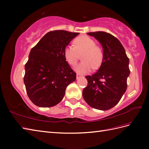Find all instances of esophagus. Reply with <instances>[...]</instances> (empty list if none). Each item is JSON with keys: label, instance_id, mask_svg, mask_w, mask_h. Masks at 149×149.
Instances as JSON below:
<instances>
[{"label": "esophagus", "instance_id": "obj_1", "mask_svg": "<svg viewBox=\"0 0 149 149\" xmlns=\"http://www.w3.org/2000/svg\"><path fill=\"white\" fill-rule=\"evenodd\" d=\"M81 76H82V75L81 74H77V75H76V77H77V79H79Z\"/></svg>", "mask_w": 149, "mask_h": 149}]
</instances>
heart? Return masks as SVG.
Here are the masks:
<instances>
[{
  "label": "heart",
  "mask_w": 149,
  "mask_h": 149,
  "mask_svg": "<svg viewBox=\"0 0 149 149\" xmlns=\"http://www.w3.org/2000/svg\"><path fill=\"white\" fill-rule=\"evenodd\" d=\"M74 46L68 45L64 50L66 61L71 65L76 64L79 54H82V60L75 66V70L80 74H86L91 70L97 69L103 61L104 52L102 48L95 45V42L90 37L80 36L74 40Z\"/></svg>",
  "instance_id": "obj_1"
}]
</instances>
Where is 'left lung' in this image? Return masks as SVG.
Returning <instances> with one entry per match:
<instances>
[{
    "label": "left lung",
    "instance_id": "obj_1",
    "mask_svg": "<svg viewBox=\"0 0 149 149\" xmlns=\"http://www.w3.org/2000/svg\"><path fill=\"white\" fill-rule=\"evenodd\" d=\"M87 34L100 43L104 58L98 71L86 76L88 85L83 96L93 108L108 110L118 103L127 90L129 59L122 43L112 34L103 31Z\"/></svg>",
    "mask_w": 149,
    "mask_h": 149
}]
</instances>
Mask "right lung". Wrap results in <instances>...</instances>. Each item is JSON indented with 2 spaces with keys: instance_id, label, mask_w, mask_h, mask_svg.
Wrapping results in <instances>:
<instances>
[{
  "instance_id": "obj_1",
  "label": "right lung",
  "mask_w": 149,
  "mask_h": 149,
  "mask_svg": "<svg viewBox=\"0 0 149 149\" xmlns=\"http://www.w3.org/2000/svg\"><path fill=\"white\" fill-rule=\"evenodd\" d=\"M79 33L56 30L47 33L31 49L25 65L27 94L36 106L50 107L61 102L68 85L76 79L64 50Z\"/></svg>"
}]
</instances>
